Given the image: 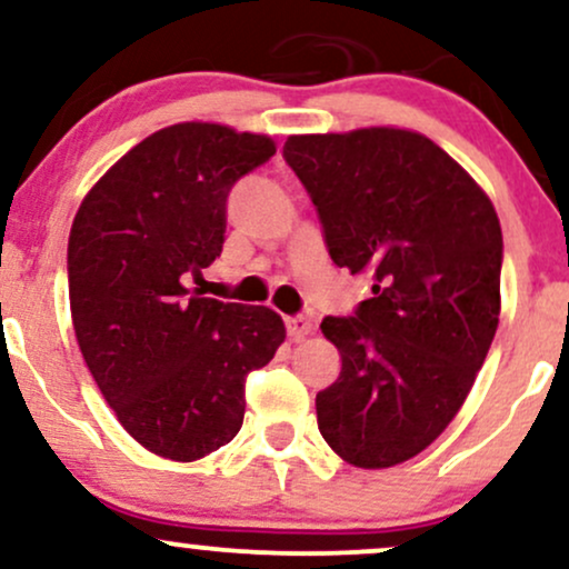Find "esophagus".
I'll return each instance as SVG.
<instances>
[{"label":"esophagus","mask_w":569,"mask_h":569,"mask_svg":"<svg viewBox=\"0 0 569 569\" xmlns=\"http://www.w3.org/2000/svg\"><path fill=\"white\" fill-rule=\"evenodd\" d=\"M286 331L291 339H302L312 331V321L307 316H289L286 318Z\"/></svg>","instance_id":"34e87169"}]
</instances>
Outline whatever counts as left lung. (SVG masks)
<instances>
[{
  "label": "left lung",
  "instance_id": "left-lung-1",
  "mask_svg": "<svg viewBox=\"0 0 569 569\" xmlns=\"http://www.w3.org/2000/svg\"><path fill=\"white\" fill-rule=\"evenodd\" d=\"M283 158L316 206L331 262L375 280L352 316L321 323L342 369L316 396L318 430L350 466H398L452 422L498 331V213L411 130L289 136Z\"/></svg>",
  "mask_w": 569,
  "mask_h": 569
}]
</instances>
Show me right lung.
<instances>
[{
	"label": "right lung",
	"instance_id": "right-lung-1",
	"mask_svg": "<svg viewBox=\"0 0 569 569\" xmlns=\"http://www.w3.org/2000/svg\"><path fill=\"white\" fill-rule=\"evenodd\" d=\"M276 154L213 122L162 128L90 189L69 234V302L90 375L149 452L192 462L243 426L246 377L286 339L270 307L200 297L234 181Z\"/></svg>",
	"mask_w": 569,
	"mask_h": 569
}]
</instances>
